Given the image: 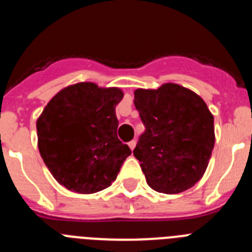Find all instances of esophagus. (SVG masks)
<instances>
[{
  "label": "esophagus",
  "instance_id": "34e87169",
  "mask_svg": "<svg viewBox=\"0 0 252 252\" xmlns=\"http://www.w3.org/2000/svg\"><path fill=\"white\" fill-rule=\"evenodd\" d=\"M128 146H130L131 150H133V149H135V146H136V140H132V141L128 142Z\"/></svg>",
  "mask_w": 252,
  "mask_h": 252
}]
</instances>
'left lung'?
<instances>
[{"label": "left lung", "instance_id": "8db88e82", "mask_svg": "<svg viewBox=\"0 0 252 252\" xmlns=\"http://www.w3.org/2000/svg\"><path fill=\"white\" fill-rule=\"evenodd\" d=\"M145 125L133 155L146 183L159 193L177 194L203 177L215 146L213 115L193 91L175 83L133 92Z\"/></svg>", "mask_w": 252, "mask_h": 252}]
</instances>
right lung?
<instances>
[{"mask_svg": "<svg viewBox=\"0 0 252 252\" xmlns=\"http://www.w3.org/2000/svg\"><path fill=\"white\" fill-rule=\"evenodd\" d=\"M120 88L91 82L68 86L49 101L36 121L37 146L58 183L92 194L115 182L130 148L117 137Z\"/></svg>", "mask_w": 252, "mask_h": 252, "instance_id": "right-lung-1", "label": "right lung"}]
</instances>
